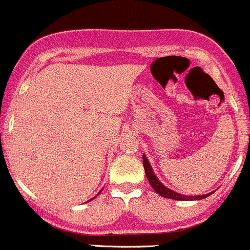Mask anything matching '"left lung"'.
Masks as SVG:
<instances>
[{
    "label": "left lung",
    "instance_id": "1",
    "mask_svg": "<svg viewBox=\"0 0 250 250\" xmlns=\"http://www.w3.org/2000/svg\"><path fill=\"white\" fill-rule=\"evenodd\" d=\"M143 167H145V171H146V176H147L148 181H149L150 186L152 188L157 192L159 196H163L164 198H169V199H175V201H198V199H204L207 197H209L210 194L212 193H208V194H203V196H184V194H180L177 192L172 191V189L167 188L165 187L162 182L158 180V177L155 176V174L153 172L152 167H150L149 162L146 158V155H143Z\"/></svg>",
    "mask_w": 250,
    "mask_h": 250
}]
</instances>
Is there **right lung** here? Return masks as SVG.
Returning <instances> with one entry per match:
<instances>
[{
	"label": "right lung",
	"instance_id": "1",
	"mask_svg": "<svg viewBox=\"0 0 250 250\" xmlns=\"http://www.w3.org/2000/svg\"><path fill=\"white\" fill-rule=\"evenodd\" d=\"M101 192H102V191H101ZM101 192H100V193H101ZM93 199H95V198H93ZM91 201H92V199H91Z\"/></svg>",
	"mask_w": 250,
	"mask_h": 250
}]
</instances>
